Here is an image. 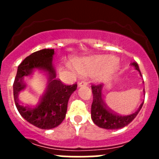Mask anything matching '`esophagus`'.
I'll list each match as a JSON object with an SVG mask.
<instances>
[{
  "label": "esophagus",
  "mask_w": 159,
  "mask_h": 159,
  "mask_svg": "<svg viewBox=\"0 0 159 159\" xmlns=\"http://www.w3.org/2000/svg\"><path fill=\"white\" fill-rule=\"evenodd\" d=\"M88 84H89V82H88L86 80H84V81H81V82L78 84V86H79V87H81V86H86L88 85Z\"/></svg>",
  "instance_id": "obj_1"
}]
</instances>
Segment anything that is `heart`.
I'll return each mask as SVG.
<instances>
[{
  "mask_svg": "<svg viewBox=\"0 0 159 159\" xmlns=\"http://www.w3.org/2000/svg\"><path fill=\"white\" fill-rule=\"evenodd\" d=\"M117 68L116 60L111 56H103L91 59L87 63L84 72H99V78L102 79L109 78Z\"/></svg>",
  "mask_w": 159,
  "mask_h": 159,
  "instance_id": "heart-1",
  "label": "heart"
}]
</instances>
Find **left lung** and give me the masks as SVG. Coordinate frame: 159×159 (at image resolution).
I'll return each instance as SVG.
<instances>
[{"instance_id": "left-lung-1", "label": "left lung", "mask_w": 159, "mask_h": 159, "mask_svg": "<svg viewBox=\"0 0 159 159\" xmlns=\"http://www.w3.org/2000/svg\"><path fill=\"white\" fill-rule=\"evenodd\" d=\"M135 69L139 70V65L137 62H133L131 64ZM91 90L93 94V102L91 105V119L94 124L98 127L105 129H119L125 127L130 124L137 116L140 111L143 103L141 104L139 109L133 114L129 115H120L111 111L105 104L102 97V84H99L97 85H91Z\"/></svg>"}]
</instances>
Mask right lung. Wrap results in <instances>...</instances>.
<instances>
[{"instance_id":"1","label":"right lung","mask_w":159,"mask_h":159,"mask_svg":"<svg viewBox=\"0 0 159 159\" xmlns=\"http://www.w3.org/2000/svg\"><path fill=\"white\" fill-rule=\"evenodd\" d=\"M54 49H42L32 53L17 68L13 89L17 109L27 121L41 129H51L58 126L65 119L70 96L77 89V84L66 85L57 79L53 65ZM36 70L48 78L46 92L35 107L24 105L18 99L19 93L26 87L25 76H30Z\"/></svg>"}]
</instances>
